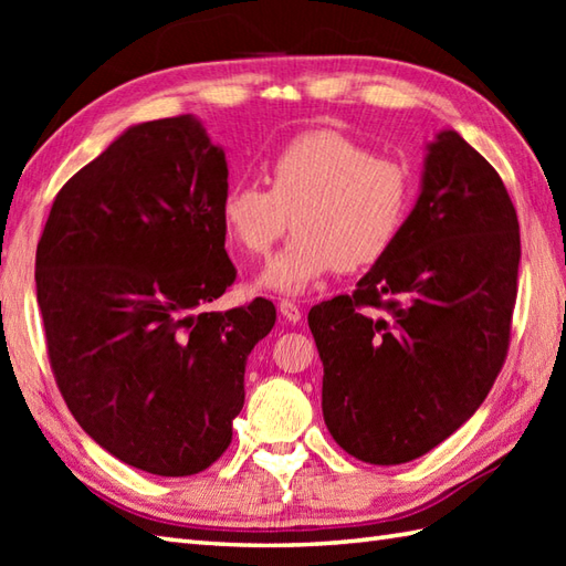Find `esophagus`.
<instances>
[{"instance_id":"obj_1","label":"esophagus","mask_w":566,"mask_h":566,"mask_svg":"<svg viewBox=\"0 0 566 566\" xmlns=\"http://www.w3.org/2000/svg\"><path fill=\"white\" fill-rule=\"evenodd\" d=\"M280 314L290 321V323H296L298 318H302V308H298L292 298H282L280 302Z\"/></svg>"}]
</instances>
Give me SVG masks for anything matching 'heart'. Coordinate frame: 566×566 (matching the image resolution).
<instances>
[{
	"mask_svg": "<svg viewBox=\"0 0 566 566\" xmlns=\"http://www.w3.org/2000/svg\"><path fill=\"white\" fill-rule=\"evenodd\" d=\"M264 179L270 189L255 182L228 189L221 221L228 240L250 258L268 255L294 223L290 245L260 280L280 294H302L335 268L355 272L375 264L413 209L411 167L331 128L284 143Z\"/></svg>",
	"mask_w": 566,
	"mask_h": 566,
	"instance_id": "obj_1",
	"label": "heart"
}]
</instances>
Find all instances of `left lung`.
<instances>
[{"label": "left lung", "mask_w": 566, "mask_h": 566, "mask_svg": "<svg viewBox=\"0 0 566 566\" xmlns=\"http://www.w3.org/2000/svg\"><path fill=\"white\" fill-rule=\"evenodd\" d=\"M521 226L499 172L442 130L401 235L353 294L308 311L323 418L369 464L423 457L472 418L506 363Z\"/></svg>", "instance_id": "left-lung-1"}]
</instances>
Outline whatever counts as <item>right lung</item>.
Returning <instances> with one entry per match:
<instances>
[{
  "instance_id": "1",
  "label": "right lung",
  "mask_w": 566,
  "mask_h": 566,
  "mask_svg": "<svg viewBox=\"0 0 566 566\" xmlns=\"http://www.w3.org/2000/svg\"><path fill=\"white\" fill-rule=\"evenodd\" d=\"M228 165L187 114L130 126L72 175L35 248V294L60 394L87 436L158 476L211 467L245 401L268 298L207 311L235 282Z\"/></svg>"
}]
</instances>
